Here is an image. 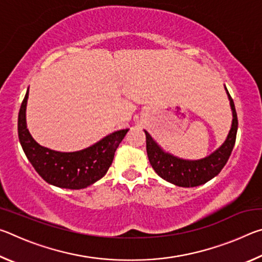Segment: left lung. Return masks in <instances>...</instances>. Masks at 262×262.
<instances>
[{
    "label": "left lung",
    "mask_w": 262,
    "mask_h": 262,
    "mask_svg": "<svg viewBox=\"0 0 262 262\" xmlns=\"http://www.w3.org/2000/svg\"><path fill=\"white\" fill-rule=\"evenodd\" d=\"M225 91L228 94L230 106L232 110L231 129H230L224 143L209 156L198 159V161H188V159L173 156L172 154L164 151L157 144V142L150 136L149 133L144 130L145 137H147V154L149 162L155 172L161 178L173 185L180 186V187H195V186L206 184L207 181L219 174L222 168L224 167L231 155L233 145L236 143L238 129V119L234 103L227 88H225Z\"/></svg>",
    "instance_id": "8db88e82"
}]
</instances>
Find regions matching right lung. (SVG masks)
<instances>
[{
  "label": "right lung",
  "instance_id": "add662e5",
  "mask_svg": "<svg viewBox=\"0 0 262 262\" xmlns=\"http://www.w3.org/2000/svg\"><path fill=\"white\" fill-rule=\"evenodd\" d=\"M29 89L18 114V137L26 157L48 184L68 189H82L103 178L113 162L115 150L128 129L117 130L79 151L62 152L42 147L26 127Z\"/></svg>",
  "mask_w": 262,
  "mask_h": 262
}]
</instances>
